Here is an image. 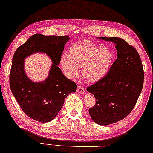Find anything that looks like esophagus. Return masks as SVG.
I'll return each instance as SVG.
<instances>
[{"label":"esophagus","instance_id":"obj_1","mask_svg":"<svg viewBox=\"0 0 153 153\" xmlns=\"http://www.w3.org/2000/svg\"><path fill=\"white\" fill-rule=\"evenodd\" d=\"M77 92H79V93H80V94H83L85 92V88H83L82 86L78 85V88H77Z\"/></svg>","mask_w":153,"mask_h":153}]
</instances>
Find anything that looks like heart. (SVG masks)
Returning <instances> with one entry per match:
<instances>
[{
    "label": "heart",
    "instance_id": "obj_1",
    "mask_svg": "<svg viewBox=\"0 0 153 153\" xmlns=\"http://www.w3.org/2000/svg\"><path fill=\"white\" fill-rule=\"evenodd\" d=\"M114 56L109 48L92 42L81 41L72 45L68 54L63 53L60 63L63 73L68 78H74L80 65L81 74L87 81L94 82L107 74L113 63Z\"/></svg>",
    "mask_w": 153,
    "mask_h": 153
}]
</instances>
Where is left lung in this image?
Returning <instances> with one entry per match:
<instances>
[{
	"instance_id": "8db88e82",
	"label": "left lung",
	"mask_w": 153,
	"mask_h": 153,
	"mask_svg": "<svg viewBox=\"0 0 153 153\" xmlns=\"http://www.w3.org/2000/svg\"><path fill=\"white\" fill-rule=\"evenodd\" d=\"M115 44L117 59L107 74L87 88L95 97L89 109L91 118L107 126L124 119L131 113L142 91L144 71L140 56L133 46L119 37H100Z\"/></svg>"
}]
</instances>
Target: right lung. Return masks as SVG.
Wrapping results in <instances>:
<instances>
[{
	"instance_id": "add662e5",
	"label": "right lung",
	"mask_w": 153,
	"mask_h": 153,
	"mask_svg": "<svg viewBox=\"0 0 153 153\" xmlns=\"http://www.w3.org/2000/svg\"><path fill=\"white\" fill-rule=\"evenodd\" d=\"M68 36H44L35 34L19 46L13 58L10 73V86L17 103L31 119L46 123L56 117L65 97L75 92L77 85L65 78L58 66ZM36 52H42L51 58L52 65L48 78L34 83L24 70V59Z\"/></svg>"
}]
</instances>
